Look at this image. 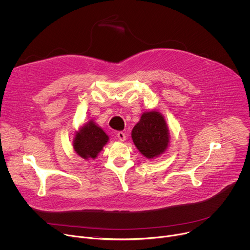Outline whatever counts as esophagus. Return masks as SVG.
<instances>
[{
    "label": "esophagus",
    "mask_w": 250,
    "mask_h": 250,
    "mask_svg": "<svg viewBox=\"0 0 250 250\" xmlns=\"http://www.w3.org/2000/svg\"><path fill=\"white\" fill-rule=\"evenodd\" d=\"M117 136H118V138H119L121 141H125V140L126 139V135H125V133L123 132V131H119L118 134H117Z\"/></svg>",
    "instance_id": "34e87169"
}]
</instances>
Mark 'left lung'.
Listing matches in <instances>:
<instances>
[{
  "label": "left lung",
  "instance_id": "8db88e82",
  "mask_svg": "<svg viewBox=\"0 0 250 250\" xmlns=\"http://www.w3.org/2000/svg\"><path fill=\"white\" fill-rule=\"evenodd\" d=\"M131 138L138 151L147 159L163 154L169 146V127L157 111L146 112L131 130Z\"/></svg>",
  "mask_w": 250,
  "mask_h": 250
}]
</instances>
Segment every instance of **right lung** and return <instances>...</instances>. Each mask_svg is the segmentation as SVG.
<instances>
[{
	"label": "right lung",
	"instance_id": "obj_1",
	"mask_svg": "<svg viewBox=\"0 0 250 250\" xmlns=\"http://www.w3.org/2000/svg\"><path fill=\"white\" fill-rule=\"evenodd\" d=\"M109 135L94 121L83 125L73 138V149L77 155L85 160L95 159L108 144Z\"/></svg>",
	"mask_w": 250,
	"mask_h": 250
}]
</instances>
